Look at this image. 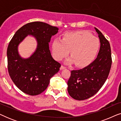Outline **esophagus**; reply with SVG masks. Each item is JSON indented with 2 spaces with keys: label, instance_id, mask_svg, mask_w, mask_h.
Here are the masks:
<instances>
[{
  "label": "esophagus",
  "instance_id": "34e87169",
  "mask_svg": "<svg viewBox=\"0 0 121 121\" xmlns=\"http://www.w3.org/2000/svg\"><path fill=\"white\" fill-rule=\"evenodd\" d=\"M65 68H66L65 67H64V66H63V65H61V67L60 68V70H63V69H64Z\"/></svg>",
  "mask_w": 121,
  "mask_h": 121
}]
</instances>
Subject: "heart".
<instances>
[{"label": "heart", "instance_id": "heart-1", "mask_svg": "<svg viewBox=\"0 0 121 121\" xmlns=\"http://www.w3.org/2000/svg\"><path fill=\"white\" fill-rule=\"evenodd\" d=\"M100 48V41L85 31L68 32L62 40L54 39L52 43L53 56L60 60L69 53L71 56L65 60L67 64L75 63L78 66H85L90 63L96 56Z\"/></svg>", "mask_w": 121, "mask_h": 121}]
</instances>
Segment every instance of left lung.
<instances>
[{
    "label": "left lung",
    "mask_w": 121,
    "mask_h": 121,
    "mask_svg": "<svg viewBox=\"0 0 121 121\" xmlns=\"http://www.w3.org/2000/svg\"><path fill=\"white\" fill-rule=\"evenodd\" d=\"M95 29L100 42L96 58L84 68L71 71L67 82L68 92L75 100H86L96 94L105 82L111 67L110 43L98 29Z\"/></svg>",
    "instance_id": "1"
}]
</instances>
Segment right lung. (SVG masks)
I'll list each match as a JSON object with an SVG mask.
<instances>
[{
	"label": "right lung",
	"mask_w": 121,
	"mask_h": 121,
	"mask_svg": "<svg viewBox=\"0 0 121 121\" xmlns=\"http://www.w3.org/2000/svg\"><path fill=\"white\" fill-rule=\"evenodd\" d=\"M58 30L40 21L30 22L20 28L11 39L7 49L8 72L15 85L24 93L31 96L42 93L59 70L60 64L53 58L49 48L51 37ZM28 35L35 38L37 47L30 57L24 59L18 47Z\"/></svg>",
	"instance_id": "add662e5"
}]
</instances>
